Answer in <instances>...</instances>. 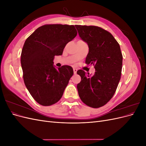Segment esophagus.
Returning <instances> with one entry per match:
<instances>
[{"label":"esophagus","mask_w":146,"mask_h":146,"mask_svg":"<svg viewBox=\"0 0 146 146\" xmlns=\"http://www.w3.org/2000/svg\"><path fill=\"white\" fill-rule=\"evenodd\" d=\"M73 70H74V74H76L77 73V69H76V68H74V69H73Z\"/></svg>","instance_id":"esophagus-1"}]
</instances>
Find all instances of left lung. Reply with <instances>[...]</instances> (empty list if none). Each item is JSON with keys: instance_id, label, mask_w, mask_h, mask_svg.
Returning <instances> with one entry per match:
<instances>
[{"instance_id": "8db88e82", "label": "left lung", "mask_w": 146, "mask_h": 146, "mask_svg": "<svg viewBox=\"0 0 146 146\" xmlns=\"http://www.w3.org/2000/svg\"><path fill=\"white\" fill-rule=\"evenodd\" d=\"M79 36L89 47L85 63L92 64L94 74L77 70L81 82L77 84L79 97L92 108L107 104L116 91L120 81L122 55L120 46L113 35L105 29L94 25H76Z\"/></svg>"}]
</instances>
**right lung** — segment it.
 Here are the masks:
<instances>
[{
  "label": "right lung",
  "instance_id": "1",
  "mask_svg": "<svg viewBox=\"0 0 146 146\" xmlns=\"http://www.w3.org/2000/svg\"><path fill=\"white\" fill-rule=\"evenodd\" d=\"M74 25L46 24L26 39L21 55L24 82L35 101L50 106L62 97L73 69L64 65L56 69L55 55H61L67 44L77 36Z\"/></svg>",
  "mask_w": 146,
  "mask_h": 146
}]
</instances>
